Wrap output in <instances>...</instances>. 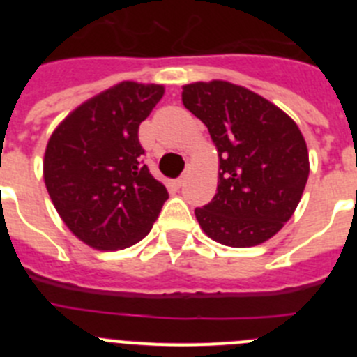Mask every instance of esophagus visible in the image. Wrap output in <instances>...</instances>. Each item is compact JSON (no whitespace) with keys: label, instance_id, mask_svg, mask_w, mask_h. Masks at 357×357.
<instances>
[{"label":"esophagus","instance_id":"34e87169","mask_svg":"<svg viewBox=\"0 0 357 357\" xmlns=\"http://www.w3.org/2000/svg\"><path fill=\"white\" fill-rule=\"evenodd\" d=\"M185 181H188V173H184V175L178 176V178L175 181V185H176V188H182V185L185 184Z\"/></svg>","mask_w":357,"mask_h":357}]
</instances>
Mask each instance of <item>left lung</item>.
<instances>
[{"mask_svg": "<svg viewBox=\"0 0 357 357\" xmlns=\"http://www.w3.org/2000/svg\"><path fill=\"white\" fill-rule=\"evenodd\" d=\"M182 103L209 128L220 157L218 193L195 214L227 247L261 245L295 213L309 176L304 135L286 112L223 80L182 87Z\"/></svg>", "mask_w": 357, "mask_h": 357, "instance_id": "left-lung-1", "label": "left lung"}]
</instances>
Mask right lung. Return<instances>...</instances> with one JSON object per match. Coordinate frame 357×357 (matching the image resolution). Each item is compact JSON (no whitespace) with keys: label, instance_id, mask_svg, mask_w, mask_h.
<instances>
[{"label":"right lung","instance_id":"1","mask_svg":"<svg viewBox=\"0 0 357 357\" xmlns=\"http://www.w3.org/2000/svg\"><path fill=\"white\" fill-rule=\"evenodd\" d=\"M162 94V85L121 82L77 107L50 137V198L73 234L96 250L141 241L168 200L141 160L137 135Z\"/></svg>","mask_w":357,"mask_h":357}]
</instances>
